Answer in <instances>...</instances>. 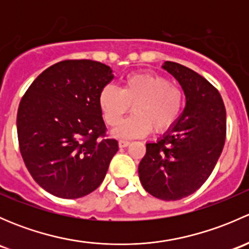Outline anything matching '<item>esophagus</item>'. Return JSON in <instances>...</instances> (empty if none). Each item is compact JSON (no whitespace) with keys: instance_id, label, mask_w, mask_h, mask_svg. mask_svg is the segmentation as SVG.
Listing matches in <instances>:
<instances>
[{"instance_id":"34e87169","label":"esophagus","mask_w":249,"mask_h":249,"mask_svg":"<svg viewBox=\"0 0 249 249\" xmlns=\"http://www.w3.org/2000/svg\"><path fill=\"white\" fill-rule=\"evenodd\" d=\"M129 144H130L129 141H125V140H120L119 141V147L120 148H125V147H127Z\"/></svg>"}]
</instances>
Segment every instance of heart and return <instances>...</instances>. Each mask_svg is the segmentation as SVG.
<instances>
[{
	"mask_svg": "<svg viewBox=\"0 0 249 249\" xmlns=\"http://www.w3.org/2000/svg\"><path fill=\"white\" fill-rule=\"evenodd\" d=\"M184 94L179 85L153 72H135L123 78L122 87L102 88L99 105L109 126H117L132 105L134 113L113 135L119 139H136L154 127L164 131L171 127L182 112Z\"/></svg>",
	"mask_w": 249,
	"mask_h": 249,
	"instance_id": "b5f03b06",
	"label": "heart"
}]
</instances>
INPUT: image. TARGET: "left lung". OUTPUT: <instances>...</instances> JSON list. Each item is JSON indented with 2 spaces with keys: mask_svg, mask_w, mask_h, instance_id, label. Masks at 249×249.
<instances>
[{
  "mask_svg": "<svg viewBox=\"0 0 249 249\" xmlns=\"http://www.w3.org/2000/svg\"><path fill=\"white\" fill-rule=\"evenodd\" d=\"M161 67L182 87L185 107L162 137L145 143L139 176L150 195L176 201L196 192L212 173L224 147L227 113L218 90L199 73L172 61Z\"/></svg>",
  "mask_w": 249,
  "mask_h": 249,
  "instance_id": "left-lung-1",
  "label": "left lung"
}]
</instances>
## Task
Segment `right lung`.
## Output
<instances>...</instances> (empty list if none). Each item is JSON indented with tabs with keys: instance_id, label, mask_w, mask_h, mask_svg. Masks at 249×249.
Listing matches in <instances>:
<instances>
[{
	"instance_id": "right-lung-1",
	"label": "right lung",
	"mask_w": 249,
	"mask_h": 249,
	"mask_svg": "<svg viewBox=\"0 0 249 249\" xmlns=\"http://www.w3.org/2000/svg\"><path fill=\"white\" fill-rule=\"evenodd\" d=\"M114 78L92 60H65L44 70L20 101L21 157L37 184L61 199H78L105 179L118 142L100 137L106 125L100 91Z\"/></svg>"
}]
</instances>
